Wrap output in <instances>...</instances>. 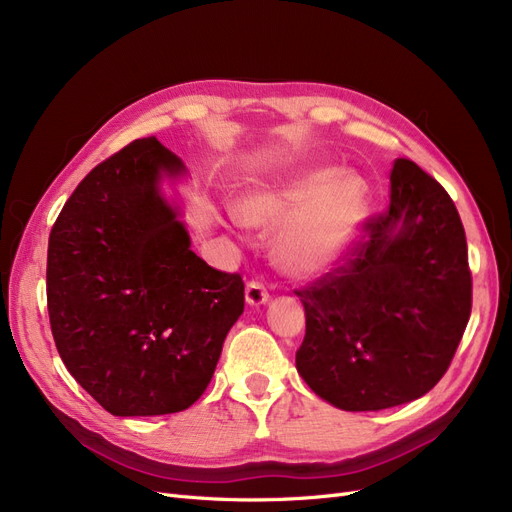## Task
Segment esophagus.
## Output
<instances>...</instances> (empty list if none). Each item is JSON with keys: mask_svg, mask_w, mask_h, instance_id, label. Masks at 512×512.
Wrapping results in <instances>:
<instances>
[{"mask_svg": "<svg viewBox=\"0 0 512 512\" xmlns=\"http://www.w3.org/2000/svg\"><path fill=\"white\" fill-rule=\"evenodd\" d=\"M268 297H270V293H268L266 282H263V280H257V278L246 282V301H249L251 306H261V304H266Z\"/></svg>", "mask_w": 512, "mask_h": 512, "instance_id": "34e87169", "label": "esophagus"}]
</instances>
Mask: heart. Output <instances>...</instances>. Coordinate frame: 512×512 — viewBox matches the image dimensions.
<instances>
[{
    "label": "heart",
    "mask_w": 512,
    "mask_h": 512,
    "mask_svg": "<svg viewBox=\"0 0 512 512\" xmlns=\"http://www.w3.org/2000/svg\"><path fill=\"white\" fill-rule=\"evenodd\" d=\"M365 215V181L356 175L342 179V170L331 166L259 189L238 204V217L246 225L268 227L292 217L276 240V257L295 276L331 268L356 238Z\"/></svg>",
    "instance_id": "b5f03b06"
}]
</instances>
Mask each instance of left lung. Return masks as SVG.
Instances as JSON below:
<instances>
[{
    "label": "left lung",
    "instance_id": "1",
    "mask_svg": "<svg viewBox=\"0 0 512 512\" xmlns=\"http://www.w3.org/2000/svg\"><path fill=\"white\" fill-rule=\"evenodd\" d=\"M295 295L306 310L295 365L320 399L346 411L420 399L449 369L472 310L456 204L426 170L396 158L386 211Z\"/></svg>",
    "mask_w": 512,
    "mask_h": 512
}]
</instances>
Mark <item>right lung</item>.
Masks as SVG:
<instances>
[{"mask_svg": "<svg viewBox=\"0 0 512 512\" xmlns=\"http://www.w3.org/2000/svg\"><path fill=\"white\" fill-rule=\"evenodd\" d=\"M181 160L137 139L94 166L56 217L46 297L56 350L113 415L192 407L244 310L240 274L208 266L160 192Z\"/></svg>", "mask_w": 512, "mask_h": 512, "instance_id": "right-lung-1", "label": "right lung"}]
</instances>
